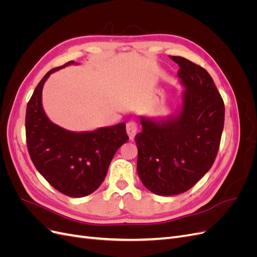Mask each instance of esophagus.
Returning <instances> with one entry per match:
<instances>
[{
    "instance_id": "obj_1",
    "label": "esophagus",
    "mask_w": 257,
    "mask_h": 257,
    "mask_svg": "<svg viewBox=\"0 0 257 257\" xmlns=\"http://www.w3.org/2000/svg\"><path fill=\"white\" fill-rule=\"evenodd\" d=\"M126 133H127L128 138L131 139V141H133V139L135 138L136 133H137V125H136L135 122H133V121L127 122V124H126Z\"/></svg>"
}]
</instances>
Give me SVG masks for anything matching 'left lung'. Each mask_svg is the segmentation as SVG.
<instances>
[{
  "label": "left lung",
  "mask_w": 257,
  "mask_h": 257,
  "mask_svg": "<svg viewBox=\"0 0 257 257\" xmlns=\"http://www.w3.org/2000/svg\"><path fill=\"white\" fill-rule=\"evenodd\" d=\"M180 69L183 92L177 110L165 118L141 116L135 136L137 173L157 195L184 193L211 168L224 127V102L205 68L182 57H170Z\"/></svg>",
  "instance_id": "left-lung-1"
}]
</instances>
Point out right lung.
<instances>
[{"mask_svg": "<svg viewBox=\"0 0 257 257\" xmlns=\"http://www.w3.org/2000/svg\"><path fill=\"white\" fill-rule=\"evenodd\" d=\"M53 68L37 84L26 114L27 145L34 166L54 189L69 197H84L96 191L119 148L127 142L125 123L73 132L59 126L46 114L42 92L49 76L68 65Z\"/></svg>", "mask_w": 257, "mask_h": 257, "instance_id": "obj_1", "label": "right lung"}]
</instances>
